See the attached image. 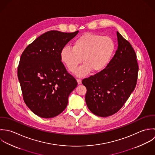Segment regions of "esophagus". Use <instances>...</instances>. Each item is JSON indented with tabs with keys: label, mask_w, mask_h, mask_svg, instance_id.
Wrapping results in <instances>:
<instances>
[{
	"label": "esophagus",
	"mask_w": 155,
	"mask_h": 155,
	"mask_svg": "<svg viewBox=\"0 0 155 155\" xmlns=\"http://www.w3.org/2000/svg\"><path fill=\"white\" fill-rule=\"evenodd\" d=\"M77 83H78V84H81V79H77Z\"/></svg>",
	"instance_id": "obj_1"
}]
</instances>
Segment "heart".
Returning <instances> with one entry per match:
<instances>
[{
  "mask_svg": "<svg viewBox=\"0 0 155 155\" xmlns=\"http://www.w3.org/2000/svg\"><path fill=\"white\" fill-rule=\"evenodd\" d=\"M115 50L111 38L98 34L85 33L78 38L72 47H64L61 51V59L70 72H74L82 62L84 63L76 74L79 77L87 75L91 71L99 72L110 62Z\"/></svg>",
  "mask_w": 155,
  "mask_h": 155,
  "instance_id": "heart-1",
  "label": "heart"
}]
</instances>
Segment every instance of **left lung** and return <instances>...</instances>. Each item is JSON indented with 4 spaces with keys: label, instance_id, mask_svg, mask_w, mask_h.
Returning a JSON list of instances; mask_svg holds the SVG:
<instances>
[{
    "label": "left lung",
    "instance_id": "obj_1",
    "mask_svg": "<svg viewBox=\"0 0 155 155\" xmlns=\"http://www.w3.org/2000/svg\"><path fill=\"white\" fill-rule=\"evenodd\" d=\"M118 48L102 71L82 80L85 99L94 114L111 116L124 106L135 88L138 72L137 55L130 44L117 31Z\"/></svg>",
    "mask_w": 155,
    "mask_h": 155
}]
</instances>
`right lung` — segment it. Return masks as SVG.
Returning a JSON list of instances; mask_svg holds the SVG:
<instances>
[{
	"label": "right lung",
	"instance_id": "right-lung-1",
	"mask_svg": "<svg viewBox=\"0 0 155 155\" xmlns=\"http://www.w3.org/2000/svg\"><path fill=\"white\" fill-rule=\"evenodd\" d=\"M78 33L47 31L30 44L21 56L17 74L23 100L39 117L52 118L60 114L78 84L60 56L62 48Z\"/></svg>",
	"mask_w": 155,
	"mask_h": 155
}]
</instances>
